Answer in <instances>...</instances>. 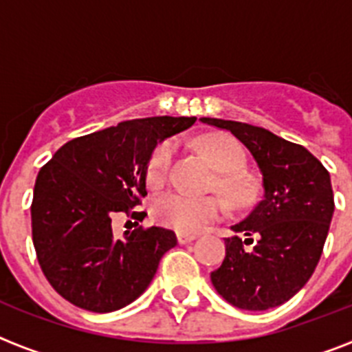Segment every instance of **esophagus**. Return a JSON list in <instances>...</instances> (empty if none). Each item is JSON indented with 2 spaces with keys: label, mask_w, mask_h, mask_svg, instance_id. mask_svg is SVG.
<instances>
[{
  "label": "esophagus",
  "mask_w": 352,
  "mask_h": 352,
  "mask_svg": "<svg viewBox=\"0 0 352 352\" xmlns=\"http://www.w3.org/2000/svg\"><path fill=\"white\" fill-rule=\"evenodd\" d=\"M195 238H197V234H190V232H178V243L179 245L190 243V241H194Z\"/></svg>",
  "instance_id": "obj_1"
}]
</instances>
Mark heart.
I'll return each instance as SVG.
<instances>
[{"label": "heart", "mask_w": 352, "mask_h": 352, "mask_svg": "<svg viewBox=\"0 0 352 352\" xmlns=\"http://www.w3.org/2000/svg\"><path fill=\"white\" fill-rule=\"evenodd\" d=\"M201 149L211 166L223 174L220 186L236 201H243L250 195V185L241 176L245 167V151L238 141L227 135H206L201 139ZM176 144L167 141L155 151L148 167L149 185L160 186L166 182L173 164ZM153 219L162 226L179 232H195L211 220L220 219L226 213V204L219 197H195L182 192H166L158 195L153 203Z\"/></svg>", "instance_id": "b5f03b06"}]
</instances>
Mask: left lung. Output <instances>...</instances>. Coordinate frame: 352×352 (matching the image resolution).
Masks as SVG:
<instances>
[{
    "instance_id": "obj_1",
    "label": "left lung",
    "mask_w": 352,
    "mask_h": 352,
    "mask_svg": "<svg viewBox=\"0 0 352 352\" xmlns=\"http://www.w3.org/2000/svg\"><path fill=\"white\" fill-rule=\"evenodd\" d=\"M201 121L243 142L264 188L247 219L231 226L236 234L226 238V259L211 273V284L241 310L278 307L309 282L321 259L335 210L329 173L309 149L270 130L217 118Z\"/></svg>"
}]
</instances>
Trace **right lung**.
I'll list each match as a JSON object with an SVG mask.
<instances>
[{"mask_svg":"<svg viewBox=\"0 0 352 352\" xmlns=\"http://www.w3.org/2000/svg\"><path fill=\"white\" fill-rule=\"evenodd\" d=\"M195 120L123 121L72 139L40 169L31 203L33 245L49 284L72 305L96 314L123 309L148 289L162 256L176 247V234L155 226L118 238L113 220L148 195L155 148Z\"/></svg>","mask_w":352,"mask_h":352,"instance_id":"obj_1","label":"right lung"}]
</instances>
